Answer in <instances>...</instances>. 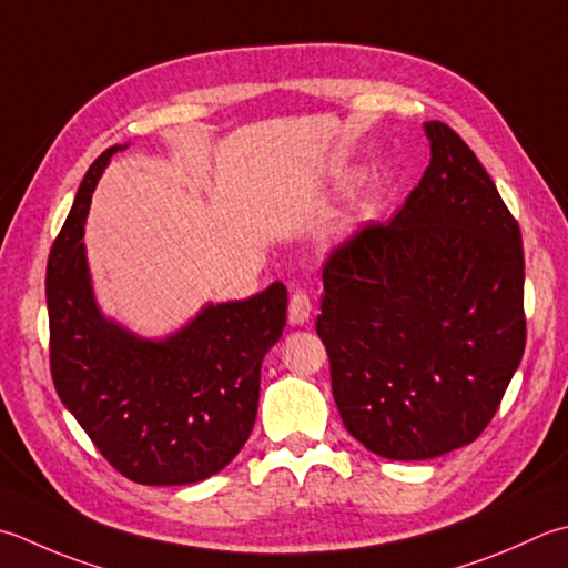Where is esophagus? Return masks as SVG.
<instances>
[{
    "label": "esophagus",
    "instance_id": "1",
    "mask_svg": "<svg viewBox=\"0 0 568 568\" xmlns=\"http://www.w3.org/2000/svg\"><path fill=\"white\" fill-rule=\"evenodd\" d=\"M310 315H313V300L305 291H295L291 295V307H287V320L291 325H305Z\"/></svg>",
    "mask_w": 568,
    "mask_h": 568
}]
</instances>
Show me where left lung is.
<instances>
[{
  "label": "left lung",
  "mask_w": 568,
  "mask_h": 568,
  "mask_svg": "<svg viewBox=\"0 0 568 568\" xmlns=\"http://www.w3.org/2000/svg\"><path fill=\"white\" fill-rule=\"evenodd\" d=\"M388 224L322 268L317 335L342 424L388 460H428L490 424L525 354V251L490 174L443 122Z\"/></svg>",
  "instance_id": "8db88e82"
}]
</instances>
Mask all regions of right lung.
Listing matches in <instances>:
<instances>
[{
  "instance_id": "right-lung-1",
  "label": "right lung",
  "mask_w": 568,
  "mask_h": 568,
  "mask_svg": "<svg viewBox=\"0 0 568 568\" xmlns=\"http://www.w3.org/2000/svg\"><path fill=\"white\" fill-rule=\"evenodd\" d=\"M91 164L47 268L51 376L63 406L132 483L189 485L224 470L248 440L261 364L285 327L287 291L273 283L209 303L164 339L140 337L98 307L85 258L91 194L115 152Z\"/></svg>"
}]
</instances>
